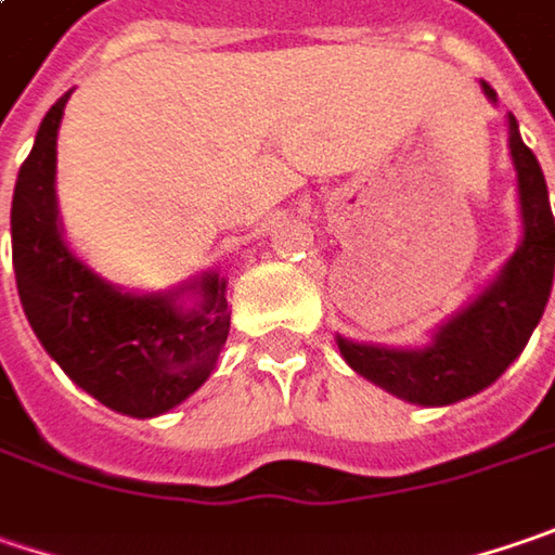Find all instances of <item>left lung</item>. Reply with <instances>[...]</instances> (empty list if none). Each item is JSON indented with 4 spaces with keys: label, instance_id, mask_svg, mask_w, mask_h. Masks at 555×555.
I'll return each mask as SVG.
<instances>
[{
    "label": "left lung",
    "instance_id": "obj_1",
    "mask_svg": "<svg viewBox=\"0 0 555 555\" xmlns=\"http://www.w3.org/2000/svg\"><path fill=\"white\" fill-rule=\"evenodd\" d=\"M481 87L496 102L493 87ZM509 153L518 178L521 243L490 287L440 324L425 349L372 347L337 337L349 369L400 400L450 405L481 393L521 356L546 309L555 271V221L541 165L521 143L515 115H509Z\"/></svg>",
    "mask_w": 555,
    "mask_h": 555
}]
</instances>
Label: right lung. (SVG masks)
Masks as SVG:
<instances>
[{"label": "right lung", "mask_w": 555, "mask_h": 555, "mask_svg": "<svg viewBox=\"0 0 555 555\" xmlns=\"http://www.w3.org/2000/svg\"><path fill=\"white\" fill-rule=\"evenodd\" d=\"M70 93L42 118L17 171L12 262L17 296L42 349L102 405L155 418L196 393L231 331L228 281L215 271L165 293H127L80 262L55 206V140ZM201 296L182 306V293Z\"/></svg>", "instance_id": "add662e5"}]
</instances>
